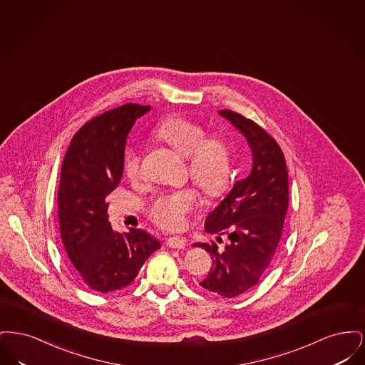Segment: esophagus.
Wrapping results in <instances>:
<instances>
[{"instance_id":"34e87169","label":"esophagus","mask_w":365,"mask_h":365,"mask_svg":"<svg viewBox=\"0 0 365 365\" xmlns=\"http://www.w3.org/2000/svg\"><path fill=\"white\" fill-rule=\"evenodd\" d=\"M165 245L173 249H183L186 246V240L183 237H170L167 238Z\"/></svg>"}]
</instances>
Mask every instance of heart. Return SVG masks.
I'll use <instances>...</instances> for the list:
<instances>
[{
	"label": "heart",
	"mask_w": 365,
	"mask_h": 365,
	"mask_svg": "<svg viewBox=\"0 0 365 365\" xmlns=\"http://www.w3.org/2000/svg\"><path fill=\"white\" fill-rule=\"evenodd\" d=\"M155 135L168 143L180 156L189 158L191 179L207 195L219 197L226 192L234 176L232 152L226 139L208 135L201 124L178 116L160 123ZM123 165L130 179L140 178L138 152L127 150ZM200 205L198 191L185 187L156 195L148 207V213L157 226L174 231L185 227L187 216Z\"/></svg>",
	"instance_id": "heart-1"
}]
</instances>
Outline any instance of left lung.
I'll list each match as a JSON object with an SVG mask.
<instances>
[{"instance_id": "obj_1", "label": "left lung", "mask_w": 365, "mask_h": 365, "mask_svg": "<svg viewBox=\"0 0 365 365\" xmlns=\"http://www.w3.org/2000/svg\"><path fill=\"white\" fill-rule=\"evenodd\" d=\"M219 115L245 135L253 165L205 220L207 232L227 235L230 242L223 249L213 241L194 246L212 256L208 277L200 284L232 298L259 283L277 253L289 207V175L278 142L264 128L228 109L219 110Z\"/></svg>"}]
</instances>
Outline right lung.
<instances>
[{
    "label": "right lung",
    "instance_id": "obj_1",
    "mask_svg": "<svg viewBox=\"0 0 365 365\" xmlns=\"http://www.w3.org/2000/svg\"><path fill=\"white\" fill-rule=\"evenodd\" d=\"M150 106L125 104L81 127L63 160L58 222L72 272L94 292L123 289L137 278L148 257L161 247L139 228L113 231L106 197L123 176L124 148L135 120Z\"/></svg>",
    "mask_w": 365,
    "mask_h": 365
}]
</instances>
